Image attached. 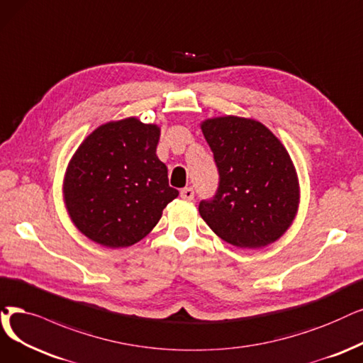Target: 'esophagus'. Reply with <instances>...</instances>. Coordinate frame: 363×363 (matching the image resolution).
Wrapping results in <instances>:
<instances>
[{"label": "esophagus", "mask_w": 363, "mask_h": 363, "mask_svg": "<svg viewBox=\"0 0 363 363\" xmlns=\"http://www.w3.org/2000/svg\"><path fill=\"white\" fill-rule=\"evenodd\" d=\"M180 196L186 201H192L194 196H195V192H194L192 187H184V189L180 191Z\"/></svg>", "instance_id": "obj_1"}]
</instances>
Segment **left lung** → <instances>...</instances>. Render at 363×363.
<instances>
[{
	"label": "left lung",
	"instance_id": "obj_1",
	"mask_svg": "<svg viewBox=\"0 0 363 363\" xmlns=\"http://www.w3.org/2000/svg\"><path fill=\"white\" fill-rule=\"evenodd\" d=\"M219 169V189L199 202L217 237L240 249H262L294 223L299 182L291 155L255 119L219 116L201 122Z\"/></svg>",
	"mask_w": 363,
	"mask_h": 363
}]
</instances>
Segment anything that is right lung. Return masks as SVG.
Here are the masks:
<instances>
[{
  "mask_svg": "<svg viewBox=\"0 0 363 363\" xmlns=\"http://www.w3.org/2000/svg\"><path fill=\"white\" fill-rule=\"evenodd\" d=\"M161 128L137 118L98 126L69 159L64 204L71 222L96 244L129 247L162 217L179 191L156 156Z\"/></svg>",
  "mask_w": 363,
  "mask_h": 363,
  "instance_id": "right-lung-1",
  "label": "right lung"
}]
</instances>
